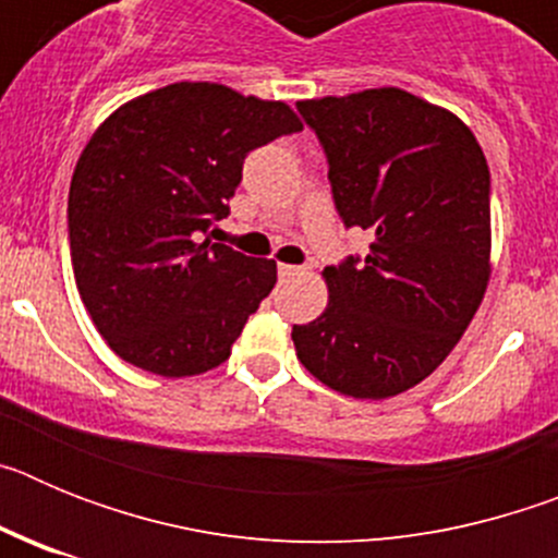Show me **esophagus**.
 I'll return each mask as SVG.
<instances>
[{"label": "esophagus", "instance_id": "esophagus-1", "mask_svg": "<svg viewBox=\"0 0 558 558\" xmlns=\"http://www.w3.org/2000/svg\"><path fill=\"white\" fill-rule=\"evenodd\" d=\"M304 270H307V268H302V265H282V263H279V276H282V279H293V276H302Z\"/></svg>", "mask_w": 558, "mask_h": 558}]
</instances>
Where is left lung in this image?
<instances>
[{
    "label": "left lung",
    "instance_id": "1",
    "mask_svg": "<svg viewBox=\"0 0 558 558\" xmlns=\"http://www.w3.org/2000/svg\"><path fill=\"white\" fill-rule=\"evenodd\" d=\"M329 165L340 220L368 254L324 268L329 304L293 327L324 386L386 399L436 372L489 282V165L456 113L402 88L299 102Z\"/></svg>",
    "mask_w": 558,
    "mask_h": 558
}]
</instances>
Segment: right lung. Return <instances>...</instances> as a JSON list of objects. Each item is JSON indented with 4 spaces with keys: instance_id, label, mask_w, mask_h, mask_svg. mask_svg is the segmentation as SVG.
<instances>
[{
    "instance_id": "1",
    "label": "right lung",
    "mask_w": 558,
    "mask_h": 558,
    "mask_svg": "<svg viewBox=\"0 0 558 558\" xmlns=\"http://www.w3.org/2000/svg\"><path fill=\"white\" fill-rule=\"evenodd\" d=\"M299 131L284 102L218 83L156 88L97 128L69 186V251L97 332L125 363L192 377L229 360L276 263L209 231L229 218L245 156Z\"/></svg>"
}]
</instances>
